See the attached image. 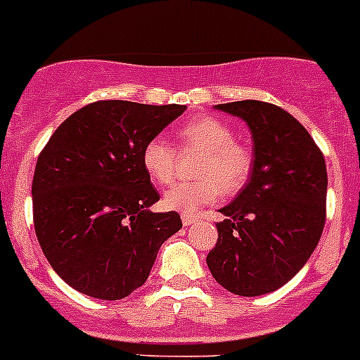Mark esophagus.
<instances>
[{
  "instance_id": "obj_1",
  "label": "esophagus",
  "mask_w": 360,
  "mask_h": 360,
  "mask_svg": "<svg viewBox=\"0 0 360 360\" xmlns=\"http://www.w3.org/2000/svg\"><path fill=\"white\" fill-rule=\"evenodd\" d=\"M196 221H198V217L193 216V214H182V223H184V226L194 225Z\"/></svg>"
}]
</instances>
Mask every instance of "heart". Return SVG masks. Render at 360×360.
<instances>
[{
  "instance_id": "1",
  "label": "heart",
  "mask_w": 360,
  "mask_h": 360,
  "mask_svg": "<svg viewBox=\"0 0 360 360\" xmlns=\"http://www.w3.org/2000/svg\"><path fill=\"white\" fill-rule=\"evenodd\" d=\"M176 139L182 148L202 150L196 166V180L178 182L164 194L166 209L184 214L212 205L221 194H233L245 187L253 171V151L236 139L226 121L214 115H200L180 124ZM141 164L155 186H169L176 171V150L164 137H153L141 151Z\"/></svg>"
}]
</instances>
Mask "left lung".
<instances>
[{
  "label": "left lung",
  "mask_w": 360,
  "mask_h": 360,
  "mask_svg": "<svg viewBox=\"0 0 360 360\" xmlns=\"http://www.w3.org/2000/svg\"><path fill=\"white\" fill-rule=\"evenodd\" d=\"M239 115L253 135V171L219 212L217 243L207 255L214 278L239 296L276 291L305 266L326 217L323 151L288 110L257 100L216 105Z\"/></svg>",
  "instance_id": "8db88e82"
}]
</instances>
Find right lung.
Masks as SVG:
<instances>
[{
	"label": "right lung",
	"instance_id": "obj_1",
	"mask_svg": "<svg viewBox=\"0 0 360 360\" xmlns=\"http://www.w3.org/2000/svg\"><path fill=\"white\" fill-rule=\"evenodd\" d=\"M186 105L94 101L53 131L35 164L39 245L72 289L121 300L150 276L158 248L182 229L178 212H151L158 193L141 151Z\"/></svg>",
	"mask_w": 360,
	"mask_h": 360
}]
</instances>
